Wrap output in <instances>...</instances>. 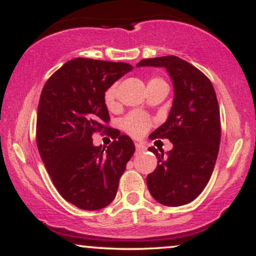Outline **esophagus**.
<instances>
[{
    "label": "esophagus",
    "mask_w": 256,
    "mask_h": 256,
    "mask_svg": "<svg viewBox=\"0 0 256 256\" xmlns=\"http://www.w3.org/2000/svg\"><path fill=\"white\" fill-rule=\"evenodd\" d=\"M136 150L137 152H143V150H146V146L142 144V143H136Z\"/></svg>",
    "instance_id": "esophagus-1"
}]
</instances>
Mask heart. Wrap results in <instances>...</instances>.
Wrapping results in <instances>:
<instances>
[{"label": "heart", "instance_id": "heart-1", "mask_svg": "<svg viewBox=\"0 0 256 256\" xmlns=\"http://www.w3.org/2000/svg\"><path fill=\"white\" fill-rule=\"evenodd\" d=\"M156 80H161V79L152 78L149 80V83ZM116 85H110V86L104 91V102L108 107L112 108L116 106ZM152 119L149 118L146 114L140 113V112H132L128 116H126L122 122V130L134 138L142 137L143 134H146L149 128H152Z\"/></svg>", "mask_w": 256, "mask_h": 256}]
</instances>
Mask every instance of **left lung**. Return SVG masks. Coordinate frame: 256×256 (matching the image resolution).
Instances as JSON below:
<instances>
[{"label":"left lung","mask_w":256,"mask_h":256,"mask_svg":"<svg viewBox=\"0 0 256 256\" xmlns=\"http://www.w3.org/2000/svg\"><path fill=\"white\" fill-rule=\"evenodd\" d=\"M164 67L172 79L174 96L168 118L149 136L167 138L173 148L166 154L154 146L155 171L146 176L150 195L158 204L178 207L195 200L210 182L218 158L220 112L210 80L180 58H144L137 67Z\"/></svg>","instance_id":"1"}]
</instances>
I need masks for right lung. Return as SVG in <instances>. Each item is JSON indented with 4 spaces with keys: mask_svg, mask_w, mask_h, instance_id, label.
<instances>
[{
    "mask_svg": "<svg viewBox=\"0 0 256 256\" xmlns=\"http://www.w3.org/2000/svg\"><path fill=\"white\" fill-rule=\"evenodd\" d=\"M132 66L77 58L67 61L44 85L37 112L36 140L44 166L58 194L85 210L113 201L119 179L134 152L126 134L112 128L106 150L92 144L95 132L110 128L104 91Z\"/></svg>",
    "mask_w": 256,
    "mask_h": 256,
    "instance_id": "1",
    "label": "right lung"
}]
</instances>
